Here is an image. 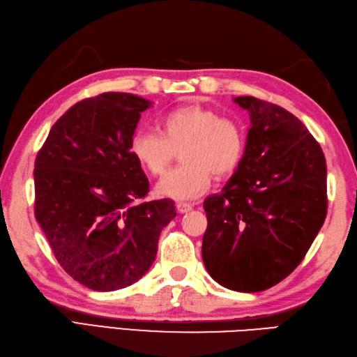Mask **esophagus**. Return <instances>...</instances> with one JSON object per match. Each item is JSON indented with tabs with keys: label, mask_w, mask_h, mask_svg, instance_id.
I'll return each mask as SVG.
<instances>
[{
	"label": "esophagus",
	"mask_w": 357,
	"mask_h": 357,
	"mask_svg": "<svg viewBox=\"0 0 357 357\" xmlns=\"http://www.w3.org/2000/svg\"><path fill=\"white\" fill-rule=\"evenodd\" d=\"M192 204H188V202H178L176 204V208H178V212L179 213H187V212H190L192 211Z\"/></svg>",
	"instance_id": "34e87169"
}]
</instances>
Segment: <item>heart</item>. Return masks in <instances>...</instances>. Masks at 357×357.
Here are the masks:
<instances>
[{
  "label": "heart",
  "mask_w": 357,
  "mask_h": 357,
  "mask_svg": "<svg viewBox=\"0 0 357 357\" xmlns=\"http://www.w3.org/2000/svg\"><path fill=\"white\" fill-rule=\"evenodd\" d=\"M181 149L183 165L159 181V197L192 199L206 192L212 174L230 176L246 153V131L215 109L183 105L160 116L159 131H136L130 141L131 156L153 176H160Z\"/></svg>",
  "instance_id": "obj_1"
}]
</instances>
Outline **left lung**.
I'll return each instance as SVG.
<instances>
[{
  "instance_id": "1",
  "label": "left lung",
  "mask_w": 357,
  "mask_h": 357,
  "mask_svg": "<svg viewBox=\"0 0 357 357\" xmlns=\"http://www.w3.org/2000/svg\"><path fill=\"white\" fill-rule=\"evenodd\" d=\"M234 102L250 119L246 153L221 193L204 199L201 252L215 282L258 292L298 266L324 226L326 162L289 111L250 96Z\"/></svg>"
}]
</instances>
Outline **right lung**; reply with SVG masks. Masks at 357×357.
<instances>
[{"mask_svg":"<svg viewBox=\"0 0 357 357\" xmlns=\"http://www.w3.org/2000/svg\"><path fill=\"white\" fill-rule=\"evenodd\" d=\"M150 107L128 93L75 103L35 159V218L60 266L93 291L127 288L145 275L176 216L169 198L136 204L150 184L130 141Z\"/></svg>","mask_w":357,"mask_h":357,"instance_id":"obj_1","label":"right lung"}]
</instances>
